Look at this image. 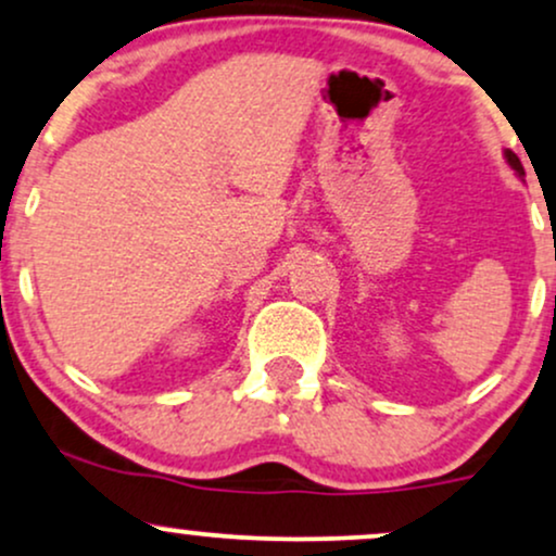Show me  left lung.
Segmentation results:
<instances>
[{
	"mask_svg": "<svg viewBox=\"0 0 556 556\" xmlns=\"http://www.w3.org/2000/svg\"><path fill=\"white\" fill-rule=\"evenodd\" d=\"M504 159H507V164H509V167L515 169V175H518V177L526 175V169H522V164H520L518 154H513V151H504Z\"/></svg>",
	"mask_w": 556,
	"mask_h": 556,
	"instance_id": "left-lung-1",
	"label": "left lung"
}]
</instances>
